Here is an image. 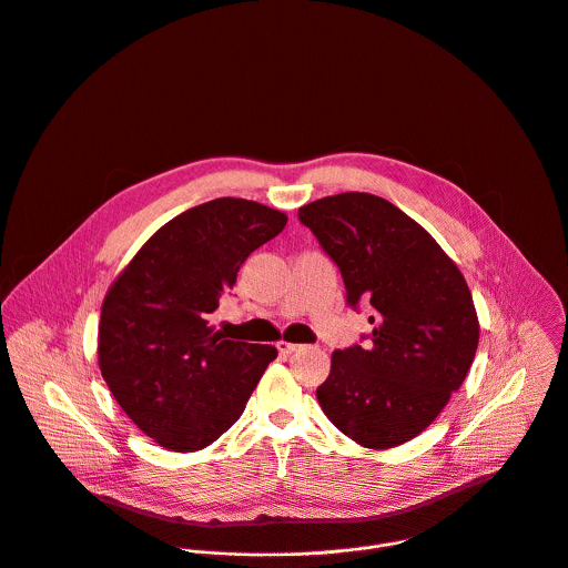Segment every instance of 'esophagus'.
Here are the masks:
<instances>
[{"label": "esophagus", "instance_id": "obj_1", "mask_svg": "<svg viewBox=\"0 0 568 568\" xmlns=\"http://www.w3.org/2000/svg\"><path fill=\"white\" fill-rule=\"evenodd\" d=\"M300 346L297 344H291V342H277V351H280V355H291V353H295Z\"/></svg>", "mask_w": 568, "mask_h": 568}]
</instances>
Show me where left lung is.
Returning <instances> with one entry per match:
<instances>
[{"instance_id":"8db88e82","label":"left lung","mask_w":568,"mask_h":568,"mask_svg":"<svg viewBox=\"0 0 568 568\" xmlns=\"http://www.w3.org/2000/svg\"><path fill=\"white\" fill-rule=\"evenodd\" d=\"M297 215L339 266L348 304L373 306L366 344L333 353L320 405L359 445L396 447L471 368L480 326L467 282L418 222L373 193L326 195Z\"/></svg>"}]
</instances>
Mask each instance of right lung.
Listing matches in <instances>:
<instances>
[{
  "instance_id": "right-lung-1",
  "label": "right lung",
  "mask_w": 568,
  "mask_h": 568,
  "mask_svg": "<svg viewBox=\"0 0 568 568\" xmlns=\"http://www.w3.org/2000/svg\"><path fill=\"white\" fill-rule=\"evenodd\" d=\"M286 215L244 197H215L161 226L105 295L99 368L123 412L172 452L211 445L244 412L277 357L273 346L224 339L209 326L244 260Z\"/></svg>"
}]
</instances>
